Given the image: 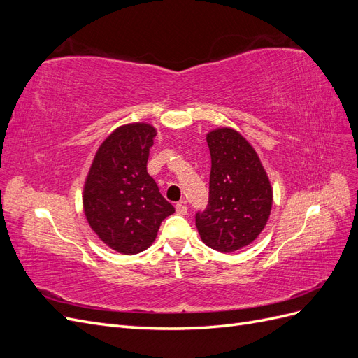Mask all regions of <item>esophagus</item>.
<instances>
[{
    "instance_id": "34e87169",
    "label": "esophagus",
    "mask_w": 358,
    "mask_h": 358,
    "mask_svg": "<svg viewBox=\"0 0 358 358\" xmlns=\"http://www.w3.org/2000/svg\"><path fill=\"white\" fill-rule=\"evenodd\" d=\"M176 212H178L179 215H187V213H188V208H187L185 201H179V203L176 204Z\"/></svg>"
}]
</instances>
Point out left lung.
I'll return each instance as SVG.
<instances>
[{"label": "left lung", "instance_id": "1", "mask_svg": "<svg viewBox=\"0 0 358 358\" xmlns=\"http://www.w3.org/2000/svg\"><path fill=\"white\" fill-rule=\"evenodd\" d=\"M212 169L209 203L196 213L201 241L220 252L257 239L272 210L273 192L254 148L231 128L208 134Z\"/></svg>", "mask_w": 358, "mask_h": 358}]
</instances>
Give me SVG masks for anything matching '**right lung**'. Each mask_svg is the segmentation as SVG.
<instances>
[{
    "mask_svg": "<svg viewBox=\"0 0 358 358\" xmlns=\"http://www.w3.org/2000/svg\"><path fill=\"white\" fill-rule=\"evenodd\" d=\"M157 131L148 124L119 127L99 148L83 189L91 229L115 251L133 255L155 241L175 208L146 170Z\"/></svg>",
    "mask_w": 358,
    "mask_h": 358,
    "instance_id": "1",
    "label": "right lung"
}]
</instances>
